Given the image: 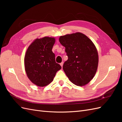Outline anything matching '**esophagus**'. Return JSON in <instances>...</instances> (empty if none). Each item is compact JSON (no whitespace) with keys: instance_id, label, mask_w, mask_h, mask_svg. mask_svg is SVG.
Listing matches in <instances>:
<instances>
[{"instance_id":"esophagus-1","label":"esophagus","mask_w":122,"mask_h":122,"mask_svg":"<svg viewBox=\"0 0 122 122\" xmlns=\"http://www.w3.org/2000/svg\"><path fill=\"white\" fill-rule=\"evenodd\" d=\"M63 64H64V62H61V63L60 64V65L61 66V67H62V66H63Z\"/></svg>"}]
</instances>
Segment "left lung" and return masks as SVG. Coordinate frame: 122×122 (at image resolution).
<instances>
[{
	"label": "left lung",
	"mask_w": 122,
	"mask_h": 122,
	"mask_svg": "<svg viewBox=\"0 0 122 122\" xmlns=\"http://www.w3.org/2000/svg\"><path fill=\"white\" fill-rule=\"evenodd\" d=\"M59 41L65 47L68 60L63 70L71 81L83 86L93 78L98 65V54L92 41L80 32L61 36Z\"/></svg>",
	"instance_id": "left-lung-1"
}]
</instances>
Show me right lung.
Wrapping results in <instances>:
<instances>
[{"label": "right lung", "mask_w": 122, "mask_h": 122, "mask_svg": "<svg viewBox=\"0 0 122 122\" xmlns=\"http://www.w3.org/2000/svg\"><path fill=\"white\" fill-rule=\"evenodd\" d=\"M55 39L45 36L36 39L28 48L24 58L28 78L37 86L43 87L52 81L61 67L56 63L52 51Z\"/></svg>", "instance_id": "obj_1"}]
</instances>
